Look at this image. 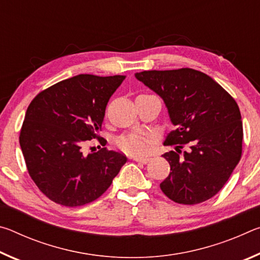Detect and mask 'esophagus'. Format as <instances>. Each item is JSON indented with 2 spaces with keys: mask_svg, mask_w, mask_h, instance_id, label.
Returning <instances> with one entry per match:
<instances>
[{
  "mask_svg": "<svg viewBox=\"0 0 260 260\" xmlns=\"http://www.w3.org/2000/svg\"><path fill=\"white\" fill-rule=\"evenodd\" d=\"M132 159L135 160V161L142 162V164H147V162L149 161V158H148V157H138V156H133V157H132Z\"/></svg>",
  "mask_w": 260,
  "mask_h": 260,
  "instance_id": "obj_1",
  "label": "esophagus"
}]
</instances>
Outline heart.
<instances>
[{
  "instance_id": "b5f03b06",
  "label": "heart",
  "mask_w": 260,
  "mask_h": 260,
  "mask_svg": "<svg viewBox=\"0 0 260 260\" xmlns=\"http://www.w3.org/2000/svg\"><path fill=\"white\" fill-rule=\"evenodd\" d=\"M117 143L118 147L125 152L142 155L150 148V138L148 135H128L122 136Z\"/></svg>"
}]
</instances>
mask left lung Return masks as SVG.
Here are the masks:
<instances>
[{
  "label": "left lung",
  "mask_w": 260,
  "mask_h": 260,
  "mask_svg": "<svg viewBox=\"0 0 260 260\" xmlns=\"http://www.w3.org/2000/svg\"><path fill=\"white\" fill-rule=\"evenodd\" d=\"M135 78L160 96L175 126L164 142L175 150L162 155L171 172L160 183L161 191L184 205L210 200L241 159L239 105L217 81L192 69L143 71ZM184 144L189 150L181 154Z\"/></svg>",
  "instance_id": "left-lung-1"
}]
</instances>
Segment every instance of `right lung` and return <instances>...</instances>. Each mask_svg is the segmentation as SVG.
Returning <instances> with one entry per match:
<instances>
[{
    "label": "right lung",
    "instance_id": "1",
    "mask_svg": "<svg viewBox=\"0 0 260 260\" xmlns=\"http://www.w3.org/2000/svg\"><path fill=\"white\" fill-rule=\"evenodd\" d=\"M125 78L79 74L47 88L28 105L20 148L30 178L55 203L74 208L98 200L127 161L107 148L87 156L82 151L98 138L109 100Z\"/></svg>",
    "mask_w": 260,
    "mask_h": 260
}]
</instances>
